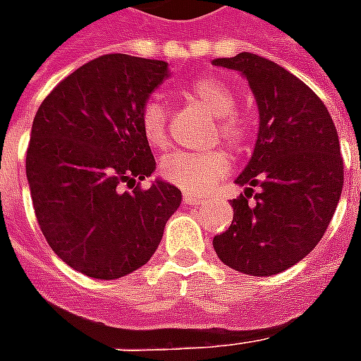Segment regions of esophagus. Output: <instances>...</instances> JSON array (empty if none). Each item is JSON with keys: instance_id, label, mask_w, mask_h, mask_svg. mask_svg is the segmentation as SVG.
Wrapping results in <instances>:
<instances>
[{"instance_id": "obj_1", "label": "esophagus", "mask_w": 361, "mask_h": 361, "mask_svg": "<svg viewBox=\"0 0 361 361\" xmlns=\"http://www.w3.org/2000/svg\"><path fill=\"white\" fill-rule=\"evenodd\" d=\"M183 203L185 204H203L204 199L199 195H193V193H183Z\"/></svg>"}]
</instances>
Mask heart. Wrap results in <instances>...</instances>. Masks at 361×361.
<instances>
[{
  "mask_svg": "<svg viewBox=\"0 0 361 361\" xmlns=\"http://www.w3.org/2000/svg\"><path fill=\"white\" fill-rule=\"evenodd\" d=\"M183 94L191 102L216 118L212 142H222L228 149L242 152L251 139L250 119L235 111L238 96L226 81L219 77L203 75L183 87ZM141 131L152 149H166L170 142L168 133V111L158 98H150L141 110ZM230 170V158L224 150L209 152H172L162 158L160 173L168 183L183 191L203 193L211 189Z\"/></svg>",
  "mask_w": 361,
  "mask_h": 361,
  "instance_id": "heart-1",
  "label": "heart"
}]
</instances>
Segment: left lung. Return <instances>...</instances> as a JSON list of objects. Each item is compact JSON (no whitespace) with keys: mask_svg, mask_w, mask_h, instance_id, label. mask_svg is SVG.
I'll use <instances>...</instances> for the list:
<instances>
[{"mask_svg":"<svg viewBox=\"0 0 361 361\" xmlns=\"http://www.w3.org/2000/svg\"><path fill=\"white\" fill-rule=\"evenodd\" d=\"M214 66L245 75L259 106V135L235 183L234 220L214 235L219 259L234 271L271 276L310 253L341 199L344 162L333 118L313 90L271 59L242 51Z\"/></svg>","mask_w":361,"mask_h":361,"instance_id":"left-lung-1","label":"left lung"}]
</instances>
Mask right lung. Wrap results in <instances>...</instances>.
<instances>
[{
	"label": "right lung",
	"mask_w": 361,
	"mask_h": 361,
	"mask_svg": "<svg viewBox=\"0 0 361 361\" xmlns=\"http://www.w3.org/2000/svg\"><path fill=\"white\" fill-rule=\"evenodd\" d=\"M166 75V61L100 56L36 111L27 150L36 220L54 253L87 276L121 279L145 265L181 203L166 181L141 188L157 168L141 110Z\"/></svg>",
	"instance_id": "obj_1"
}]
</instances>
